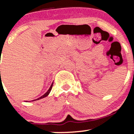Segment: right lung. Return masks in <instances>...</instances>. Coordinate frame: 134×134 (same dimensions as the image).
I'll return each instance as SVG.
<instances>
[{
    "mask_svg": "<svg viewBox=\"0 0 134 134\" xmlns=\"http://www.w3.org/2000/svg\"><path fill=\"white\" fill-rule=\"evenodd\" d=\"M53 82H52V85H51V86L50 87V88H49V90H48V91L47 92V93H46L45 94H44L42 96H41V97H40L39 98H38V99H34V100H32V101H36V100H38V99H42V98H45V97H47L48 95L49 94V93H50V91H51V90H52V86H53Z\"/></svg>",
    "mask_w": 134,
    "mask_h": 134,
    "instance_id": "1",
    "label": "right lung"
}]
</instances>
